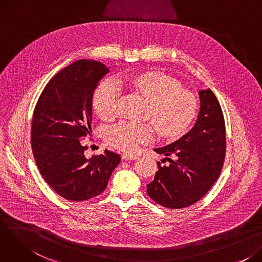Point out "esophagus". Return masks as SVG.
<instances>
[{
    "mask_svg": "<svg viewBox=\"0 0 262 262\" xmlns=\"http://www.w3.org/2000/svg\"><path fill=\"white\" fill-rule=\"evenodd\" d=\"M139 156L136 155V154H130V153H124L122 154V159L123 160H136L138 159Z\"/></svg>",
    "mask_w": 262,
    "mask_h": 262,
    "instance_id": "1",
    "label": "esophagus"
}]
</instances>
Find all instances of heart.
I'll use <instances>...</instances> for the list:
<instances>
[{"label":"heart","instance_id":"1","mask_svg":"<svg viewBox=\"0 0 262 262\" xmlns=\"http://www.w3.org/2000/svg\"><path fill=\"white\" fill-rule=\"evenodd\" d=\"M148 103L146 118L164 138L183 135L198 112V99L193 92L180 87L177 80L162 72H146L121 79ZM121 88L115 79L107 78L96 88L93 108L100 118L110 120L117 116ZM155 128L149 123L121 121L106 133V141L122 150H134L154 139Z\"/></svg>","mask_w":262,"mask_h":262}]
</instances>
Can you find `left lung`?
<instances>
[{
    "mask_svg": "<svg viewBox=\"0 0 262 262\" xmlns=\"http://www.w3.org/2000/svg\"><path fill=\"white\" fill-rule=\"evenodd\" d=\"M199 95L201 107L194 126L175 142L154 149L166 156L161 162L157 161L158 171L146 186V193L166 208L195 204L213 186L223 168L226 137L222 108L210 89L199 91Z\"/></svg>",
    "mask_w": 262,
    "mask_h": 262,
    "instance_id": "obj_1",
    "label": "left lung"
}]
</instances>
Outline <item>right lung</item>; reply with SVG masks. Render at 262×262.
Returning a JSON list of instances; mask_svg holds the SVG:
<instances>
[{
	"label": "right lung",
	"instance_id": "add662e5",
	"mask_svg": "<svg viewBox=\"0 0 262 262\" xmlns=\"http://www.w3.org/2000/svg\"><path fill=\"white\" fill-rule=\"evenodd\" d=\"M108 72L99 61L71 63L48 82L34 110L31 143L38 170L69 201L100 195L121 160L108 149L87 159L81 142L91 132L94 90Z\"/></svg>",
	"mask_w": 262,
	"mask_h": 262
}]
</instances>
